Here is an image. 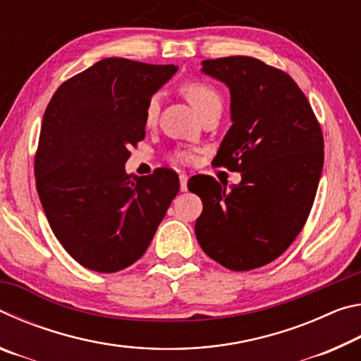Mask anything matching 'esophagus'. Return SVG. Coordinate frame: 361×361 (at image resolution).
<instances>
[{
	"instance_id": "34e87169",
	"label": "esophagus",
	"mask_w": 361,
	"mask_h": 361,
	"mask_svg": "<svg viewBox=\"0 0 361 361\" xmlns=\"http://www.w3.org/2000/svg\"><path fill=\"white\" fill-rule=\"evenodd\" d=\"M180 191H188V175L185 173H180Z\"/></svg>"
}]
</instances>
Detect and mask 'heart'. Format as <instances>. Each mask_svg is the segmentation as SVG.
<instances>
[{
  "label": "heart",
  "mask_w": 361,
  "mask_h": 361,
  "mask_svg": "<svg viewBox=\"0 0 361 361\" xmlns=\"http://www.w3.org/2000/svg\"><path fill=\"white\" fill-rule=\"evenodd\" d=\"M181 92L189 100V103H191L195 111H197V114L205 111V109L210 106H221V97H219L218 90L204 81H188L181 85ZM157 114H159V102L156 97H152V99L148 102V106H146V111H145L146 124L148 126L154 124L157 119ZM175 157L178 159V161H189L192 156L189 154L188 151H178L175 152Z\"/></svg>",
  "instance_id": "b5f03b06"
}]
</instances>
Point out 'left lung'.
<instances>
[{
	"instance_id": "left-lung-1",
	"label": "left lung",
	"mask_w": 361,
	"mask_h": 361,
	"mask_svg": "<svg viewBox=\"0 0 361 361\" xmlns=\"http://www.w3.org/2000/svg\"><path fill=\"white\" fill-rule=\"evenodd\" d=\"M202 73L229 87L232 126L213 164L240 172L226 188L200 176L195 237L205 255L231 271L279 258L304 228L323 169L319 121L298 84L258 59L204 60ZM189 188V186H188Z\"/></svg>"
}]
</instances>
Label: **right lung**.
Instances as JSON below:
<instances>
[{
    "instance_id": "right-lung-1",
    "label": "right lung",
    "mask_w": 361,
    "mask_h": 361,
    "mask_svg": "<svg viewBox=\"0 0 361 361\" xmlns=\"http://www.w3.org/2000/svg\"><path fill=\"white\" fill-rule=\"evenodd\" d=\"M176 71L103 59L60 85L46 108L36 189L54 235L90 271L118 272L142 258L180 191L173 170L126 173L148 102Z\"/></svg>"
}]
</instances>
